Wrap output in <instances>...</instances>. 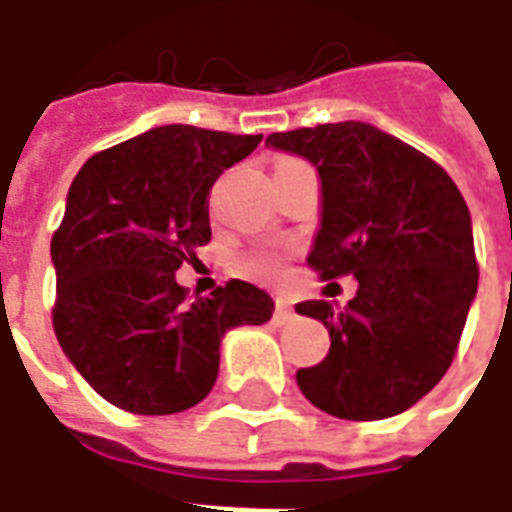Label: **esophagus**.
<instances>
[{
    "label": "esophagus",
    "mask_w": 512,
    "mask_h": 512,
    "mask_svg": "<svg viewBox=\"0 0 512 512\" xmlns=\"http://www.w3.org/2000/svg\"><path fill=\"white\" fill-rule=\"evenodd\" d=\"M274 318H277V323L293 321V307H290V301L277 299V312H274Z\"/></svg>",
    "instance_id": "34e87169"
}]
</instances>
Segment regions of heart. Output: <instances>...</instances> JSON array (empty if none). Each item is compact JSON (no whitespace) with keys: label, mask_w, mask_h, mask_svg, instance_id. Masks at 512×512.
Masks as SVG:
<instances>
[{"label":"heart","mask_w":512,"mask_h":512,"mask_svg":"<svg viewBox=\"0 0 512 512\" xmlns=\"http://www.w3.org/2000/svg\"><path fill=\"white\" fill-rule=\"evenodd\" d=\"M282 164H288V161H282ZM246 271L257 279L279 282V279L285 277V263H282V257L279 255H260L252 257V260L246 263Z\"/></svg>","instance_id":"b5f03b06"}]
</instances>
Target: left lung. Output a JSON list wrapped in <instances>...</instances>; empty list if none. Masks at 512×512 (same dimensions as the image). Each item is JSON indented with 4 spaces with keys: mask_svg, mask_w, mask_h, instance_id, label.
I'll return each mask as SVG.
<instances>
[{
    "mask_svg": "<svg viewBox=\"0 0 512 512\" xmlns=\"http://www.w3.org/2000/svg\"><path fill=\"white\" fill-rule=\"evenodd\" d=\"M268 147L321 178V224L307 255L323 279L354 274L345 310L301 301L329 329L321 365L296 373L312 406L340 419L403 414L452 365L477 296L472 216L444 169L359 120L282 131Z\"/></svg>",
    "mask_w": 512,
    "mask_h": 512,
    "instance_id": "obj_1",
    "label": "left lung"
}]
</instances>
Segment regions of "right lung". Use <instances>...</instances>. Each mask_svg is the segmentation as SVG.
I'll return each instance as SVG.
<instances>
[{
  "label": "right lung",
  "mask_w": 512,
  "mask_h": 512,
  "mask_svg": "<svg viewBox=\"0 0 512 512\" xmlns=\"http://www.w3.org/2000/svg\"><path fill=\"white\" fill-rule=\"evenodd\" d=\"M260 139L172 123L95 153L73 178L51 238L54 332L112 406L145 417L197 406L216 384L224 334L271 318L274 301L252 282L189 301L175 279L211 241V186Z\"/></svg>",
  "instance_id": "add662e5"
}]
</instances>
